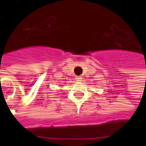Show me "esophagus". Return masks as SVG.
<instances>
[{"label": "esophagus", "mask_w": 146, "mask_h": 146, "mask_svg": "<svg viewBox=\"0 0 146 146\" xmlns=\"http://www.w3.org/2000/svg\"><path fill=\"white\" fill-rule=\"evenodd\" d=\"M76 81H81V80H82V77L81 76H76Z\"/></svg>", "instance_id": "1"}]
</instances>
